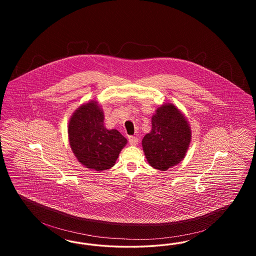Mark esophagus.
<instances>
[{"label":"esophagus","instance_id":"1","mask_svg":"<svg viewBox=\"0 0 256 256\" xmlns=\"http://www.w3.org/2000/svg\"><path fill=\"white\" fill-rule=\"evenodd\" d=\"M128 142L132 146H136L138 144V138H136L135 136H130L128 137Z\"/></svg>","mask_w":256,"mask_h":256}]
</instances>
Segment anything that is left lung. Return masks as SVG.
I'll return each mask as SVG.
<instances>
[{
	"mask_svg": "<svg viewBox=\"0 0 256 256\" xmlns=\"http://www.w3.org/2000/svg\"><path fill=\"white\" fill-rule=\"evenodd\" d=\"M192 140L187 118L174 104H163L152 117V130L142 140L148 163L154 169L168 170L182 161Z\"/></svg>",
	"mask_w": 256,
	"mask_h": 256,
	"instance_id": "8db88e82",
	"label": "left lung"
}]
</instances>
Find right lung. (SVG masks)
Segmentation results:
<instances>
[{
	"instance_id": "obj_1",
	"label": "right lung",
	"mask_w": 256,
	"mask_h": 256,
	"mask_svg": "<svg viewBox=\"0 0 256 256\" xmlns=\"http://www.w3.org/2000/svg\"><path fill=\"white\" fill-rule=\"evenodd\" d=\"M104 113L91 100L74 111L68 124L69 144L78 161L90 170H108L119 158L128 140L117 130H108Z\"/></svg>"
}]
</instances>
